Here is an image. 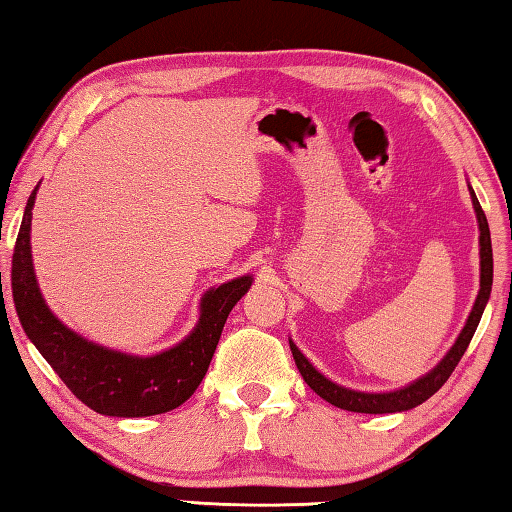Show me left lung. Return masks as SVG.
<instances>
[{
    "label": "left lung",
    "instance_id": "obj_1",
    "mask_svg": "<svg viewBox=\"0 0 512 512\" xmlns=\"http://www.w3.org/2000/svg\"><path fill=\"white\" fill-rule=\"evenodd\" d=\"M472 207H475L477 225H479V294L475 298V305L466 318L464 330L459 332L457 341L452 343L448 354L432 368L428 374L419 376L417 381L403 385L399 390L392 392H361L352 388H343V385L334 383L327 379L325 374L318 372L314 365L305 359V354L298 350L296 343L289 339V350L296 361V368L301 372L305 383L318 394V397L325 399L332 406L347 410V412H363V414H390V412H406L421 406L423 401H428L432 394H435L443 383L448 381L452 370L457 368L461 356L468 350V343L475 336L477 325L481 321V314H484L490 289H493V245H490V229L484 209H481L475 191L468 185Z\"/></svg>",
    "mask_w": 512,
    "mask_h": 512
}]
</instances>
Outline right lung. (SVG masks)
<instances>
[{
  "instance_id": "right-lung-1",
  "label": "right lung",
  "mask_w": 512,
  "mask_h": 512,
  "mask_svg": "<svg viewBox=\"0 0 512 512\" xmlns=\"http://www.w3.org/2000/svg\"><path fill=\"white\" fill-rule=\"evenodd\" d=\"M37 185L19 227L11 287L24 332L77 399L106 417H151L185 403L205 379L227 316L252 287L254 276L207 289L194 330L169 350L138 356L84 339L57 318L37 285L31 254V220Z\"/></svg>"
}]
</instances>
